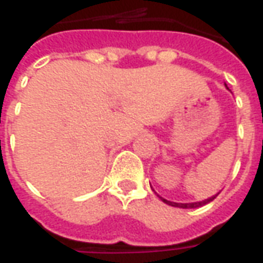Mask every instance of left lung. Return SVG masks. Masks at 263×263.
Masks as SVG:
<instances>
[{"instance_id": "8db88e82", "label": "left lung", "mask_w": 263, "mask_h": 263, "mask_svg": "<svg viewBox=\"0 0 263 263\" xmlns=\"http://www.w3.org/2000/svg\"><path fill=\"white\" fill-rule=\"evenodd\" d=\"M227 90H230V88L227 87ZM151 187H152V186H151ZM217 196H218V193L214 194V196H211V197L205 198V200H201V201H194V203H176V201H169V200H166V198H163L162 196L158 194V197H159L163 203L169 204L172 207H179V209H198V207H203L205 204H209L210 201H213Z\"/></svg>"}]
</instances>
